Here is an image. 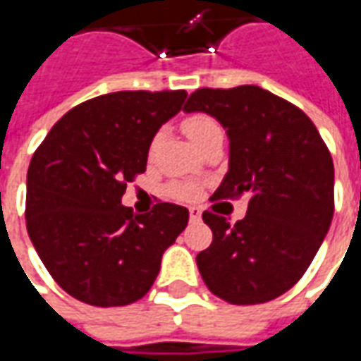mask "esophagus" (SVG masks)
Here are the masks:
<instances>
[{"instance_id":"esophagus-1","label":"esophagus","mask_w":361,"mask_h":361,"mask_svg":"<svg viewBox=\"0 0 361 361\" xmlns=\"http://www.w3.org/2000/svg\"><path fill=\"white\" fill-rule=\"evenodd\" d=\"M190 212V221H200L202 217V212L198 208H190L188 209Z\"/></svg>"}]
</instances>
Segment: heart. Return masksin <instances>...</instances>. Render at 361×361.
<instances>
[{
	"label": "heart",
	"mask_w": 361,
	"mask_h": 361,
	"mask_svg": "<svg viewBox=\"0 0 361 361\" xmlns=\"http://www.w3.org/2000/svg\"><path fill=\"white\" fill-rule=\"evenodd\" d=\"M183 130H185V134L188 135V140H190L196 147H200L212 134L221 132L219 126H217L216 120L209 118L208 114H190V116H186V118L183 120ZM159 137L161 135L157 134L152 140V144H149V155H153L155 149H157ZM175 194L176 196H180V198H192L194 194H196V190H194L192 186H180V188H176Z\"/></svg>",
	"instance_id": "obj_1"
}]
</instances>
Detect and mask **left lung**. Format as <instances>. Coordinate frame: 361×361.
<instances>
[{
    "label": "left lung",
    "instance_id": "obj_1",
    "mask_svg": "<svg viewBox=\"0 0 361 361\" xmlns=\"http://www.w3.org/2000/svg\"><path fill=\"white\" fill-rule=\"evenodd\" d=\"M185 112L214 116L229 140V169L212 198H249L235 226L204 212L214 241L196 257L202 280L233 305L267 303L305 274L331 227V153L305 112L262 87L198 89Z\"/></svg>",
    "mask_w": 361,
    "mask_h": 361
}]
</instances>
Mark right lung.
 I'll return each instance as SVG.
<instances>
[{"label":"right lung","mask_w":361,"mask_h":361,"mask_svg":"<svg viewBox=\"0 0 361 361\" xmlns=\"http://www.w3.org/2000/svg\"><path fill=\"white\" fill-rule=\"evenodd\" d=\"M186 91H118L81 103L38 145L27 173V231L63 291L97 307L130 305L149 291L188 209L161 202L137 216L122 206L144 173L149 144Z\"/></svg>","instance_id":"1"}]
</instances>
